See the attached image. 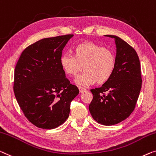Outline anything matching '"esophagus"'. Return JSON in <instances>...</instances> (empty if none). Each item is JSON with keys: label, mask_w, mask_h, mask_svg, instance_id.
I'll use <instances>...</instances> for the list:
<instances>
[{"label": "esophagus", "mask_w": 156, "mask_h": 156, "mask_svg": "<svg viewBox=\"0 0 156 156\" xmlns=\"http://www.w3.org/2000/svg\"><path fill=\"white\" fill-rule=\"evenodd\" d=\"M79 91H80V93H83L85 91H86V89H85V88H83V87H79Z\"/></svg>", "instance_id": "34e87169"}]
</instances>
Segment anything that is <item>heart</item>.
Instances as JSON below:
<instances>
[{"label": "heart", "mask_w": 156, "mask_h": 156, "mask_svg": "<svg viewBox=\"0 0 156 156\" xmlns=\"http://www.w3.org/2000/svg\"><path fill=\"white\" fill-rule=\"evenodd\" d=\"M64 73L75 76L82 69L84 72L76 79L80 86H89L97 83L101 85L107 82L114 73L116 57L111 49L103 48L93 42H84L73 49V55L63 54L59 59Z\"/></svg>", "instance_id": "heart-1"}]
</instances>
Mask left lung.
Wrapping results in <instances>:
<instances>
[{"mask_svg": "<svg viewBox=\"0 0 156 156\" xmlns=\"http://www.w3.org/2000/svg\"><path fill=\"white\" fill-rule=\"evenodd\" d=\"M115 39L116 66L114 73L101 87L92 89L89 110L93 119L104 125L118 124L128 118L135 108L141 88V65L137 53L128 43Z\"/></svg>", "mask_w": 156, "mask_h": 156, "instance_id": "left-lung-1", "label": "left lung"}]
</instances>
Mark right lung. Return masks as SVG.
<instances>
[{"mask_svg": "<svg viewBox=\"0 0 156 156\" xmlns=\"http://www.w3.org/2000/svg\"><path fill=\"white\" fill-rule=\"evenodd\" d=\"M73 36L43 38L23 51L15 69L13 90L19 106L35 126L54 129L69 118L78 88L66 78L59 59Z\"/></svg>", "mask_w": 156, "mask_h": 156, "instance_id": "add662e5", "label": "right lung"}]
</instances>
